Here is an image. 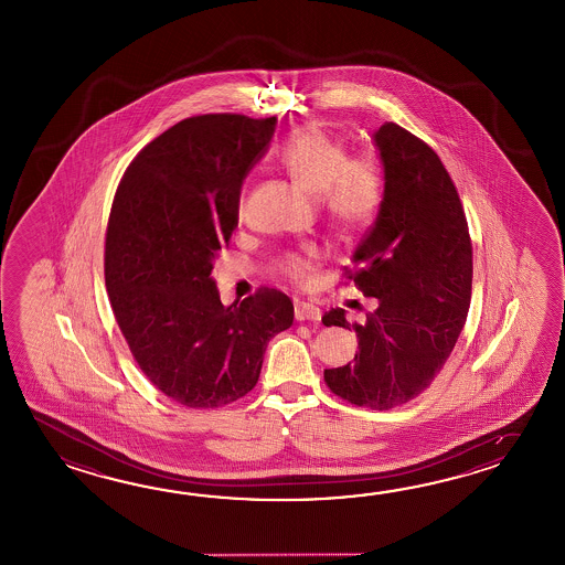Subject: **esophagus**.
Returning <instances> with one entry per match:
<instances>
[{"label":"esophagus","mask_w":565,"mask_h":565,"mask_svg":"<svg viewBox=\"0 0 565 565\" xmlns=\"http://www.w3.org/2000/svg\"><path fill=\"white\" fill-rule=\"evenodd\" d=\"M295 319L297 321H319L321 311H319V307H315L311 302H297L295 305Z\"/></svg>","instance_id":"34e87169"}]
</instances>
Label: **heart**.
Returning a JSON list of instances; mask_svg holds the SVG:
<instances>
[{
	"mask_svg": "<svg viewBox=\"0 0 565 565\" xmlns=\"http://www.w3.org/2000/svg\"><path fill=\"white\" fill-rule=\"evenodd\" d=\"M277 163L305 192L319 198L324 214L345 232L370 226L384 198V180L372 157L349 156L348 145L321 127L305 125L278 145ZM246 198L238 200L244 212ZM321 260L317 248L287 250L275 260L277 275L288 282L307 287Z\"/></svg>",
	"mask_w": 565,
	"mask_h": 565,
	"instance_id": "b5f03b06",
	"label": "heart"
}]
</instances>
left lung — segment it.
Returning a JSON list of instances; mask_svg holds the SVG:
<instances>
[{
    "label": "left lung",
    "mask_w": 565,
    "mask_h": 565,
    "mask_svg": "<svg viewBox=\"0 0 565 565\" xmlns=\"http://www.w3.org/2000/svg\"><path fill=\"white\" fill-rule=\"evenodd\" d=\"M373 139L384 200L345 278L377 307L361 324L343 309L324 312L327 327L351 326L360 339L351 363L324 370V384L353 406L392 409L430 387L457 345L469 315L472 244L455 181L433 147L396 122Z\"/></svg>",
    "instance_id": "left-lung-1"
}]
</instances>
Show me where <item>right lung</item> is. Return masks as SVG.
<instances>
[{
    "instance_id": "1",
    "label": "right lung",
    "mask_w": 565,
    "mask_h": 565,
    "mask_svg": "<svg viewBox=\"0 0 565 565\" xmlns=\"http://www.w3.org/2000/svg\"><path fill=\"white\" fill-rule=\"evenodd\" d=\"M277 117L198 115L161 132L125 169L105 238V282L147 380L185 408L253 392L266 345L292 324L285 292L260 287L224 307L214 258L238 224L242 181Z\"/></svg>"
}]
</instances>
